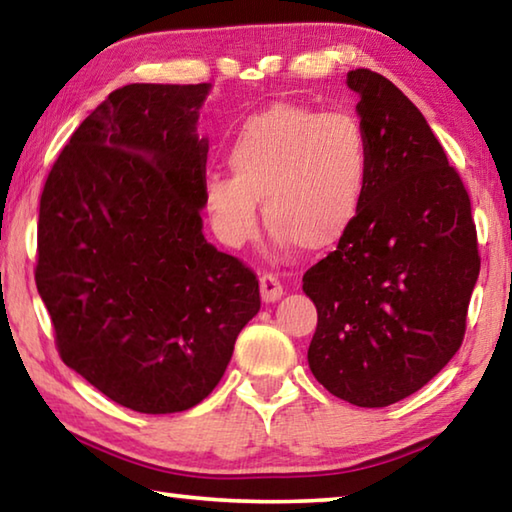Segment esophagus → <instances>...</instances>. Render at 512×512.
<instances>
[{
  "label": "esophagus",
  "instance_id": "esophagus-1",
  "mask_svg": "<svg viewBox=\"0 0 512 512\" xmlns=\"http://www.w3.org/2000/svg\"><path fill=\"white\" fill-rule=\"evenodd\" d=\"M259 289H262V300L264 302H275L282 298V282L277 280L273 273H262L259 275Z\"/></svg>",
  "mask_w": 512,
  "mask_h": 512
}]
</instances>
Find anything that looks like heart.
Segmentation results:
<instances>
[{
    "label": "heart",
    "mask_w": 512,
    "mask_h": 512,
    "mask_svg": "<svg viewBox=\"0 0 512 512\" xmlns=\"http://www.w3.org/2000/svg\"><path fill=\"white\" fill-rule=\"evenodd\" d=\"M230 173H210L205 207L232 248L257 232V201L275 241L318 253L352 230L370 183V142L345 110L277 101L248 115L225 144Z\"/></svg>",
    "instance_id": "b5f03b06"
}]
</instances>
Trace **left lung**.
Segmentation results:
<instances>
[{
  "label": "left lung",
  "mask_w": 512,
  "mask_h": 512,
  "mask_svg": "<svg viewBox=\"0 0 512 512\" xmlns=\"http://www.w3.org/2000/svg\"><path fill=\"white\" fill-rule=\"evenodd\" d=\"M345 83L359 94L370 183L352 230L302 277L318 309L307 359L329 393L379 409L461 348L481 257L470 196L422 112L370 69Z\"/></svg>",
  "instance_id": "8db88e82"
}]
</instances>
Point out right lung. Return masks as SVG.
<instances>
[{
  "label": "right lung",
  "mask_w": 512,
  "mask_h": 512,
  "mask_svg": "<svg viewBox=\"0 0 512 512\" xmlns=\"http://www.w3.org/2000/svg\"><path fill=\"white\" fill-rule=\"evenodd\" d=\"M210 83H131L85 117L40 196L36 287L65 366L112 402H203L253 318L259 282L203 235Z\"/></svg>",
  "instance_id": "add662e5"
}]
</instances>
